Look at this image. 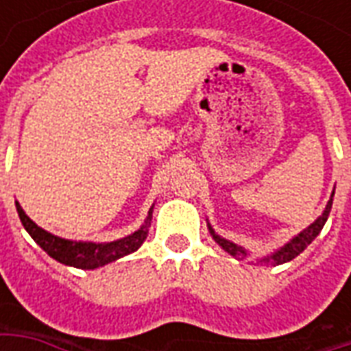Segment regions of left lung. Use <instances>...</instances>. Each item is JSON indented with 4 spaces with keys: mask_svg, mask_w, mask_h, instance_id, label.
Segmentation results:
<instances>
[{
    "mask_svg": "<svg viewBox=\"0 0 351 351\" xmlns=\"http://www.w3.org/2000/svg\"><path fill=\"white\" fill-rule=\"evenodd\" d=\"M332 195H335V190H332L331 193V199L327 201V205H325V210L322 213V216H317V220H314L312 223H310L308 228L302 229L299 235H295L293 239H289L284 246H280L278 250H274L272 254H269V256H263V258H259L258 261L259 263H271V265H282V263H287V261H291V259H295L299 254H301L306 246H308L314 239H316L317 235H319V231L324 229L325 221H327V218H329V213H331V206H332ZM206 226H208V231H210V235H213V239L216 241V244L218 246H221V250L228 252L229 256H233V258L237 259H244L250 256V252L246 250V248H243V246H239V244L231 243V241H228V239H223V237H220L216 231L213 229V226L206 221Z\"/></svg>",
    "mask_w": 351,
    "mask_h": 351,
    "instance_id": "8db88e82",
    "label": "left lung"
}]
</instances>
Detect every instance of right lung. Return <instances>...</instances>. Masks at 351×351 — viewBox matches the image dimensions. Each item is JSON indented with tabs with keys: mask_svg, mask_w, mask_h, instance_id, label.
<instances>
[{
	"mask_svg": "<svg viewBox=\"0 0 351 351\" xmlns=\"http://www.w3.org/2000/svg\"><path fill=\"white\" fill-rule=\"evenodd\" d=\"M14 205H16V213H19L24 229L32 235L35 243L49 254L50 258L67 265V267L84 269V271L97 269V267L112 263L116 259L137 252L141 248V244L145 243L146 237H148V229H150L154 213L152 205L150 210H148V216L143 221V226L137 231H133L131 235L123 237V239H116V241H110V243H92V241H71V239H62V237L52 235L49 231L39 228L24 213V208L20 206L19 201H14Z\"/></svg>",
	"mask_w": 351,
	"mask_h": 351,
	"instance_id": "add662e5",
	"label": "right lung"
}]
</instances>
